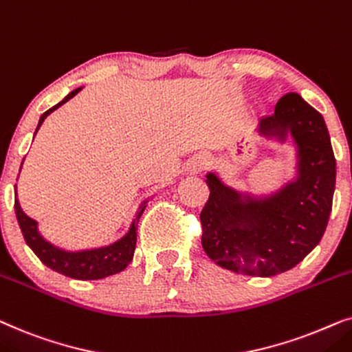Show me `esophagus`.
<instances>
[{"label":"esophagus","instance_id":"1","mask_svg":"<svg viewBox=\"0 0 352 352\" xmlns=\"http://www.w3.org/2000/svg\"><path fill=\"white\" fill-rule=\"evenodd\" d=\"M209 166V159L206 156H196L193 157V161L190 162V172L191 173H199L203 172L206 167Z\"/></svg>","mask_w":352,"mask_h":352}]
</instances>
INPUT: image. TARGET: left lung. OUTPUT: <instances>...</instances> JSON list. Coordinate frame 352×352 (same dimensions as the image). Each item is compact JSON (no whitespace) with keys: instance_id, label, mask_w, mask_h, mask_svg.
Returning a JSON list of instances; mask_svg holds the SVG:
<instances>
[{"instance_id":"8db88e82","label":"left lung","mask_w":352,"mask_h":352,"mask_svg":"<svg viewBox=\"0 0 352 352\" xmlns=\"http://www.w3.org/2000/svg\"><path fill=\"white\" fill-rule=\"evenodd\" d=\"M259 132L298 146V179L269 198H252L208 173L210 193L201 210V243L223 269L274 277L293 269L322 240L331 212L336 161L322 114L298 93H287Z\"/></svg>"}]
</instances>
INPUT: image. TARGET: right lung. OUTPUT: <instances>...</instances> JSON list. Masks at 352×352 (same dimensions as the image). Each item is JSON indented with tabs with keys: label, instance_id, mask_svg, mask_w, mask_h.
<instances>
[{
	"label": "right lung",
	"instance_id": "right-lung-1",
	"mask_svg": "<svg viewBox=\"0 0 352 352\" xmlns=\"http://www.w3.org/2000/svg\"><path fill=\"white\" fill-rule=\"evenodd\" d=\"M80 90L82 88H77V90L70 91L63 101L43 112V116L40 117L38 127H36L35 133L38 132L40 125L43 124V120L51 114V112L58 109L59 106H63L64 102H67L70 98H74ZM144 208H146V206H142V208L138 209L137 217L133 219L132 227H130V230L125 233V236H122L119 241L112 243V245L104 248H96V250L72 252L59 250V248H56L51 245V243L46 241L38 233L35 220L30 219L29 215L21 209V204H19L17 198L16 203H14L19 227H21L22 235L25 238L27 245L30 246V250L35 252L36 257H38L46 267L58 272V274L65 275V277L75 280H98L109 277V275L119 274V272L124 270L125 267L132 262L135 246H137L138 220L142 217Z\"/></svg>",
	"mask_w": 352,
	"mask_h": 352
}]
</instances>
